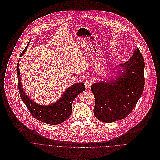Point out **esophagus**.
Segmentation results:
<instances>
[{
    "mask_svg": "<svg viewBox=\"0 0 160 160\" xmlns=\"http://www.w3.org/2000/svg\"><path fill=\"white\" fill-rule=\"evenodd\" d=\"M92 81L90 79H87L85 82V87L87 89H89L91 87V85H92Z\"/></svg>",
    "mask_w": 160,
    "mask_h": 160,
    "instance_id": "1",
    "label": "esophagus"
}]
</instances>
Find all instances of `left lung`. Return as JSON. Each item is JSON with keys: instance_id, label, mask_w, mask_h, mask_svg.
I'll return each mask as SVG.
<instances>
[{"instance_id": "8db88e82", "label": "left lung", "mask_w": 160, "mask_h": 160, "mask_svg": "<svg viewBox=\"0 0 160 160\" xmlns=\"http://www.w3.org/2000/svg\"><path fill=\"white\" fill-rule=\"evenodd\" d=\"M144 69V58L138 48L129 60L117 67L116 80L105 79L91 86L95 97L94 113L98 120L111 123L130 114L143 92Z\"/></svg>"}]
</instances>
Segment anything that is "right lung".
I'll use <instances>...</instances> for the list:
<instances>
[{
  "label": "right lung",
  "instance_id": "obj_1",
  "mask_svg": "<svg viewBox=\"0 0 160 160\" xmlns=\"http://www.w3.org/2000/svg\"><path fill=\"white\" fill-rule=\"evenodd\" d=\"M28 45L29 43L27 44L24 51L21 52V57L24 55ZM19 64V60L18 63V78L20 96L32 115L38 120L51 125L61 124L69 118L72 113V104L74 99L78 95L85 90L84 83L80 82L71 85L64 91L58 100L51 105H45L38 104L27 95L22 86Z\"/></svg>",
  "mask_w": 160,
  "mask_h": 160
}]
</instances>
